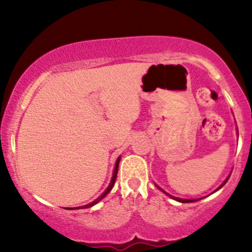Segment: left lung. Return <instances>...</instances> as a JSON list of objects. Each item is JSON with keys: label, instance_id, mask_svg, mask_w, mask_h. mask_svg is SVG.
<instances>
[{"label": "left lung", "instance_id": "8db88e82", "mask_svg": "<svg viewBox=\"0 0 252 252\" xmlns=\"http://www.w3.org/2000/svg\"><path fill=\"white\" fill-rule=\"evenodd\" d=\"M228 178H230V175H228L227 176V178H226V180H225L224 182H222V184L220 185V186H219L218 187V189H217L216 190H215V192H217V190H218V189H221V187L222 186H224V185L225 184H226V182H227V180H228ZM156 187H158V185H156ZM158 189H160V187H158ZM161 190H162V192L163 193H166V194L167 195H168L169 196V198H172V199H174V200H176V201H179V202H194V201H198V199H181V198H176V196H173V195H170V194H168V193H167V192H164V190L162 189H160Z\"/></svg>", "mask_w": 252, "mask_h": 252}]
</instances>
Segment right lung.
Listing matches in <instances>:
<instances>
[{"instance_id": "right-lung-1", "label": "right lung", "mask_w": 252, "mask_h": 252, "mask_svg": "<svg viewBox=\"0 0 252 252\" xmlns=\"http://www.w3.org/2000/svg\"><path fill=\"white\" fill-rule=\"evenodd\" d=\"M120 160H121V156L120 158H117L116 160V163H115V168H114V174H112V178H111V181H110V184H109V186L106 187V189L104 190V192L102 193V194H100L99 196H98V198L96 199V200H94L92 202H90V204H88V205H85V206H82V207H73V209H70V210H74V209H89V207H92L94 206V205H96L97 202H99L100 200H102V199L104 198V196H105L106 194H108V193L110 192V190L112 189V187H114V185H115V181H116V178H117V172H118V164H120Z\"/></svg>"}]
</instances>
